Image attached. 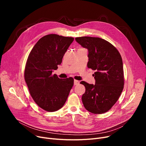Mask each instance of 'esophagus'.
Returning a JSON list of instances; mask_svg holds the SVG:
<instances>
[{"mask_svg": "<svg viewBox=\"0 0 146 146\" xmlns=\"http://www.w3.org/2000/svg\"><path fill=\"white\" fill-rule=\"evenodd\" d=\"M79 83V81H78L77 80H74V85H78Z\"/></svg>", "mask_w": 146, "mask_h": 146, "instance_id": "obj_1", "label": "esophagus"}]
</instances>
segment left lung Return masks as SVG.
<instances>
[{
  "label": "left lung",
  "mask_w": 146,
  "mask_h": 146,
  "mask_svg": "<svg viewBox=\"0 0 146 146\" xmlns=\"http://www.w3.org/2000/svg\"><path fill=\"white\" fill-rule=\"evenodd\" d=\"M75 40L88 50V67L96 70L93 75L95 85L80 82L86 88L82 97L83 104L91 113H105L117 102L124 88L121 56L113 45L102 38L81 36Z\"/></svg>",
  "instance_id": "obj_1"
}]
</instances>
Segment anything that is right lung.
Masks as SVG:
<instances>
[{"label":"right lung","mask_w":146,"mask_h":146,"mask_svg":"<svg viewBox=\"0 0 146 146\" xmlns=\"http://www.w3.org/2000/svg\"><path fill=\"white\" fill-rule=\"evenodd\" d=\"M73 40V37L47 35L38 40L28 56L25 80L35 102L46 111L62 108L73 86V78L60 79L52 74Z\"/></svg>","instance_id":"add662e5"}]
</instances>
